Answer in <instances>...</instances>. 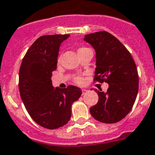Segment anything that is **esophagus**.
I'll list each match as a JSON object with an SVG mask.
<instances>
[{
	"label": "esophagus",
	"mask_w": 155,
	"mask_h": 155,
	"mask_svg": "<svg viewBox=\"0 0 155 155\" xmlns=\"http://www.w3.org/2000/svg\"><path fill=\"white\" fill-rule=\"evenodd\" d=\"M87 91H88L87 90V89H82V94H83V95H85Z\"/></svg>",
	"instance_id": "1"
}]
</instances>
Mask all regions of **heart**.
<instances>
[{"label": "heart", "mask_w": 155, "mask_h": 155, "mask_svg": "<svg viewBox=\"0 0 155 155\" xmlns=\"http://www.w3.org/2000/svg\"><path fill=\"white\" fill-rule=\"evenodd\" d=\"M84 48H80L79 50H80V49H83ZM75 81L76 84H82L83 83H84V78L82 77L81 75H78V76H76V77L75 78Z\"/></svg>", "instance_id": "1"}]
</instances>
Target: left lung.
Wrapping results in <instances>:
<instances>
[{
	"instance_id": "obj_1",
	"label": "left lung",
	"mask_w": 155,
	"mask_h": 155,
	"mask_svg": "<svg viewBox=\"0 0 155 155\" xmlns=\"http://www.w3.org/2000/svg\"><path fill=\"white\" fill-rule=\"evenodd\" d=\"M95 51V79L109 85L107 92L95 89L99 101L90 108L95 119L104 123L120 121L130 112L139 91V75L131 55L120 41L106 31L84 36Z\"/></svg>"
}]
</instances>
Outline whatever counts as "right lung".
<instances>
[{
    "instance_id": "1",
    "label": "right lung",
    "mask_w": 155,
    "mask_h": 155,
    "mask_svg": "<svg viewBox=\"0 0 155 155\" xmlns=\"http://www.w3.org/2000/svg\"><path fill=\"white\" fill-rule=\"evenodd\" d=\"M65 35H46L39 37L28 50L19 71V91L26 110L37 124L56 129L68 123L71 104L80 97V87L54 88L52 71L56 69L61 43Z\"/></svg>"
}]
</instances>
